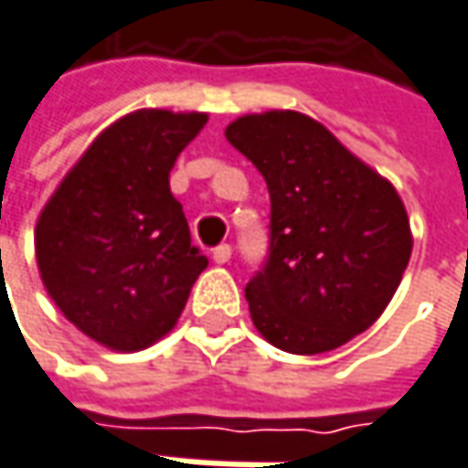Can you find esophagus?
<instances>
[{
  "label": "esophagus",
  "mask_w": 468,
  "mask_h": 468,
  "mask_svg": "<svg viewBox=\"0 0 468 468\" xmlns=\"http://www.w3.org/2000/svg\"><path fill=\"white\" fill-rule=\"evenodd\" d=\"M229 261H231V247H229V244H218V247L213 250V262L226 265Z\"/></svg>",
  "instance_id": "1"
}]
</instances>
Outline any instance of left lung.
<instances>
[{
  "label": "left lung",
  "instance_id": "left-lung-1",
  "mask_svg": "<svg viewBox=\"0 0 468 468\" xmlns=\"http://www.w3.org/2000/svg\"><path fill=\"white\" fill-rule=\"evenodd\" d=\"M226 140L271 192V255L244 289L255 328L289 354L344 346L404 279L414 239L401 195L302 112L244 114Z\"/></svg>",
  "mask_w": 468,
  "mask_h": 468
}]
</instances>
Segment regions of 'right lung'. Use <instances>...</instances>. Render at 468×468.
Listing matches in <instances>:
<instances>
[{
	"mask_svg": "<svg viewBox=\"0 0 468 468\" xmlns=\"http://www.w3.org/2000/svg\"><path fill=\"white\" fill-rule=\"evenodd\" d=\"M206 112L137 109L101 133L36 221L48 297L88 338L140 351L176 325L207 258L189 244L169 174Z\"/></svg>",
	"mask_w": 468,
	"mask_h": 468,
	"instance_id": "1",
	"label": "right lung"
}]
</instances>
